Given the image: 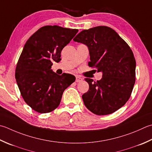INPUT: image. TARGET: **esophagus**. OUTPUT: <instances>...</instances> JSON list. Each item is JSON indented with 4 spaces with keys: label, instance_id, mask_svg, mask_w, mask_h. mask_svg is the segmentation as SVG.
Returning <instances> with one entry per match:
<instances>
[{
    "label": "esophagus",
    "instance_id": "obj_1",
    "mask_svg": "<svg viewBox=\"0 0 152 152\" xmlns=\"http://www.w3.org/2000/svg\"><path fill=\"white\" fill-rule=\"evenodd\" d=\"M83 81V78H81V77H80L78 76H76V82L77 83H79V82H81Z\"/></svg>",
    "mask_w": 152,
    "mask_h": 152
}]
</instances>
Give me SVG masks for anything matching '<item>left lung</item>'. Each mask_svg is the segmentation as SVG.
Wrapping results in <instances>:
<instances>
[{
    "label": "left lung",
    "instance_id": "obj_1",
    "mask_svg": "<svg viewBox=\"0 0 152 152\" xmlns=\"http://www.w3.org/2000/svg\"><path fill=\"white\" fill-rule=\"evenodd\" d=\"M73 40L88 47V66L102 72V79L97 82L85 78L90 86L82 95L85 106L97 115L117 111L129 100L135 83L136 61L131 49L107 26L84 29Z\"/></svg>",
    "mask_w": 152,
    "mask_h": 152
}]
</instances>
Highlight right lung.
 Wrapping results in <instances>:
<instances>
[{
  "mask_svg": "<svg viewBox=\"0 0 152 152\" xmlns=\"http://www.w3.org/2000/svg\"><path fill=\"white\" fill-rule=\"evenodd\" d=\"M78 29L43 26L26 41L18 62L15 78L25 102L34 111L47 113L61 103L65 89L75 81L70 74H56L53 62H58L62 49Z\"/></svg>",
  "mask_w": 152,
  "mask_h": 152,
  "instance_id": "1",
  "label": "right lung"
}]
</instances>
